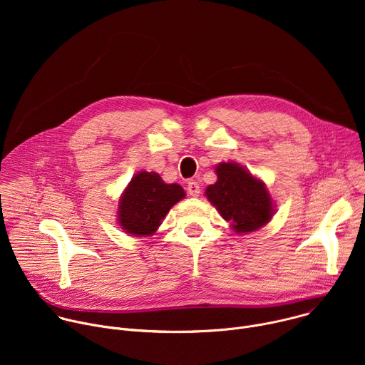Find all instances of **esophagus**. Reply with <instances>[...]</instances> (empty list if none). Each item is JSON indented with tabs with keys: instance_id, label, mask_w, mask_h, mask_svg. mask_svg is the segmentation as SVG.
<instances>
[{
	"instance_id": "34e87169",
	"label": "esophagus",
	"mask_w": 365,
	"mask_h": 365,
	"mask_svg": "<svg viewBox=\"0 0 365 365\" xmlns=\"http://www.w3.org/2000/svg\"><path fill=\"white\" fill-rule=\"evenodd\" d=\"M187 192H189V195L190 196H193V197H197L199 196V193H200V186H199V183L197 182H195V180H189L187 182Z\"/></svg>"
}]
</instances>
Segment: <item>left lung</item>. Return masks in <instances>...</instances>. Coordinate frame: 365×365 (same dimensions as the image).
Masks as SVG:
<instances>
[{
    "label": "left lung",
    "mask_w": 365,
    "mask_h": 365,
    "mask_svg": "<svg viewBox=\"0 0 365 365\" xmlns=\"http://www.w3.org/2000/svg\"><path fill=\"white\" fill-rule=\"evenodd\" d=\"M215 172L218 180L206 187L205 195L235 232L257 231L270 222L274 206L263 180L232 162L217 165Z\"/></svg>",
    "instance_id": "left-lung-1"
}]
</instances>
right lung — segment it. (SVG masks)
<instances>
[{"mask_svg":"<svg viewBox=\"0 0 365 365\" xmlns=\"http://www.w3.org/2000/svg\"><path fill=\"white\" fill-rule=\"evenodd\" d=\"M185 195L180 185L165 183L154 172H140L120 197L118 224L130 235H153L170 207Z\"/></svg>","mask_w":365,"mask_h":365,"instance_id":"1","label":"right lung"}]
</instances>
